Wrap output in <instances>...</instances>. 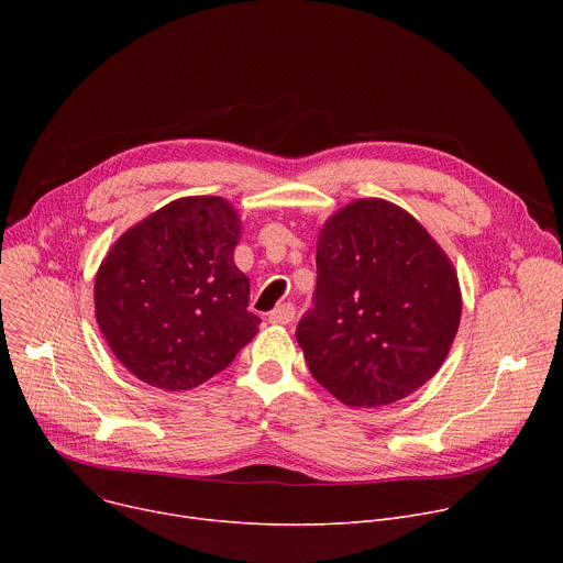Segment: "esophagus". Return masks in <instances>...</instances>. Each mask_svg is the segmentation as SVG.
I'll use <instances>...</instances> for the list:
<instances>
[{"label":"esophagus","instance_id":"obj_1","mask_svg":"<svg viewBox=\"0 0 563 563\" xmlns=\"http://www.w3.org/2000/svg\"><path fill=\"white\" fill-rule=\"evenodd\" d=\"M294 305L291 302H283V305H278L272 313H269V323L272 325H287V323H291L294 320Z\"/></svg>","mask_w":563,"mask_h":563}]
</instances>
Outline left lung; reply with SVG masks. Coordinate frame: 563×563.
I'll return each instance as SVG.
<instances>
[{"label": "left lung", "mask_w": 563, "mask_h": 563, "mask_svg": "<svg viewBox=\"0 0 563 563\" xmlns=\"http://www.w3.org/2000/svg\"><path fill=\"white\" fill-rule=\"evenodd\" d=\"M313 309L296 341L311 376L350 408L396 404L443 365L459 332L456 269L404 207L358 198L325 220Z\"/></svg>", "instance_id": "8db88e82"}]
</instances>
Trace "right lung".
<instances>
[{
  "label": "right lung",
  "mask_w": 563,
  "mask_h": 563,
  "mask_svg": "<svg viewBox=\"0 0 563 563\" xmlns=\"http://www.w3.org/2000/svg\"><path fill=\"white\" fill-rule=\"evenodd\" d=\"M233 205L178 198L126 229L102 261L96 320L115 358L140 380L191 389L222 372L256 334L250 278L233 263Z\"/></svg>",
  "instance_id": "obj_1"
}]
</instances>
